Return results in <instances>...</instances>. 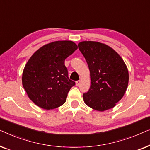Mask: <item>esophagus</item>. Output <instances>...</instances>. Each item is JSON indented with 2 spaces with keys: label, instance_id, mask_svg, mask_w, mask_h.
<instances>
[{
  "label": "esophagus",
  "instance_id": "34e87169",
  "mask_svg": "<svg viewBox=\"0 0 150 150\" xmlns=\"http://www.w3.org/2000/svg\"><path fill=\"white\" fill-rule=\"evenodd\" d=\"M80 84H81V81H78L76 82V86H79Z\"/></svg>",
  "mask_w": 150,
  "mask_h": 150
}]
</instances>
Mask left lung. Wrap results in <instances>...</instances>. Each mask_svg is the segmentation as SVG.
<instances>
[{"instance_id": "8db88e82", "label": "left lung", "mask_w": 150, "mask_h": 150, "mask_svg": "<svg viewBox=\"0 0 150 150\" xmlns=\"http://www.w3.org/2000/svg\"><path fill=\"white\" fill-rule=\"evenodd\" d=\"M78 46L87 61L91 78L90 89L83 94L84 102L98 111L113 108L128 87L126 65L117 52L104 44L85 41Z\"/></svg>"}]
</instances>
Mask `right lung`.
Instances as JSON below:
<instances>
[{
  "label": "right lung",
  "instance_id": "obj_1",
  "mask_svg": "<svg viewBox=\"0 0 150 150\" xmlns=\"http://www.w3.org/2000/svg\"><path fill=\"white\" fill-rule=\"evenodd\" d=\"M78 46L71 41H57L38 49L26 63L22 85L37 106L50 110L63 105L75 82L69 79L65 60Z\"/></svg>",
  "mask_w": 150,
  "mask_h": 150
}]
</instances>
